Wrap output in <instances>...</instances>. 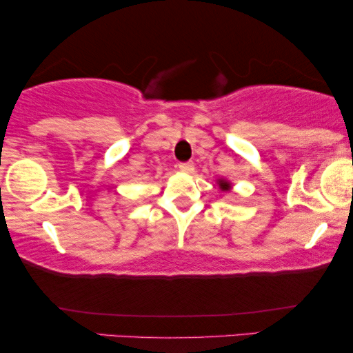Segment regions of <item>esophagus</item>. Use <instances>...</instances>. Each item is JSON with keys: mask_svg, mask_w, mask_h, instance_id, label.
Wrapping results in <instances>:
<instances>
[{"mask_svg": "<svg viewBox=\"0 0 353 353\" xmlns=\"http://www.w3.org/2000/svg\"><path fill=\"white\" fill-rule=\"evenodd\" d=\"M180 170L183 172V173H192L194 172V163L192 162H185V163H180Z\"/></svg>", "mask_w": 353, "mask_h": 353, "instance_id": "esophagus-1", "label": "esophagus"}]
</instances>
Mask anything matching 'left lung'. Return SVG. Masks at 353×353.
Instances as JSON below:
<instances>
[{
    "mask_svg": "<svg viewBox=\"0 0 353 353\" xmlns=\"http://www.w3.org/2000/svg\"><path fill=\"white\" fill-rule=\"evenodd\" d=\"M216 185H219V188H220V191H223V192H230L231 191V181H228L226 180V178H219V180H216Z\"/></svg>",
    "mask_w": 353,
    "mask_h": 353,
    "instance_id": "8db88e82",
    "label": "left lung"
}]
</instances>
